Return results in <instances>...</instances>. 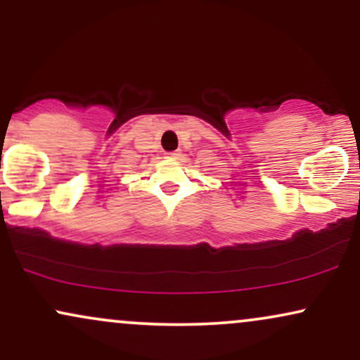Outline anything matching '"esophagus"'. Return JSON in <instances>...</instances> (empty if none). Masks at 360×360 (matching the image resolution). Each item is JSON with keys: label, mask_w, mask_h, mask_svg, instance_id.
Returning <instances> with one entry per match:
<instances>
[{"label": "esophagus", "mask_w": 360, "mask_h": 360, "mask_svg": "<svg viewBox=\"0 0 360 360\" xmlns=\"http://www.w3.org/2000/svg\"><path fill=\"white\" fill-rule=\"evenodd\" d=\"M179 155H181V152H167L166 154L167 159H177Z\"/></svg>", "instance_id": "esophagus-1"}]
</instances>
